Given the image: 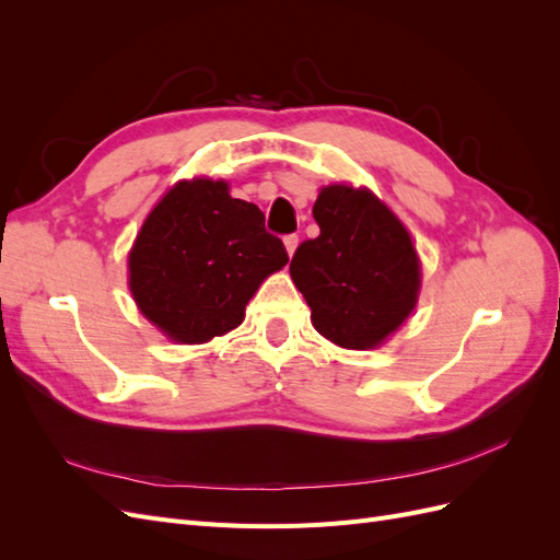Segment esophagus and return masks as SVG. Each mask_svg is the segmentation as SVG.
Segmentation results:
<instances>
[{"mask_svg":"<svg viewBox=\"0 0 560 560\" xmlns=\"http://www.w3.org/2000/svg\"><path fill=\"white\" fill-rule=\"evenodd\" d=\"M296 245H299V235H287V238H284V249H287V254H290V257L296 252Z\"/></svg>","mask_w":560,"mask_h":560,"instance_id":"1","label":"esophagus"}]
</instances>
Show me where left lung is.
<instances>
[{
  "mask_svg": "<svg viewBox=\"0 0 560 560\" xmlns=\"http://www.w3.org/2000/svg\"><path fill=\"white\" fill-rule=\"evenodd\" d=\"M315 241L290 264L311 322L338 348L387 343L418 306L422 266L409 229L366 186L327 184L313 206Z\"/></svg>",
  "mask_w": 560,
  "mask_h": 560,
  "instance_id": "8db88e82",
  "label": "left lung"
}]
</instances>
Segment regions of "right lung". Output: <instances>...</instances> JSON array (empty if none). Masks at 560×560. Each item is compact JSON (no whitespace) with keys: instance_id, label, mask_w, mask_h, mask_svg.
<instances>
[{"instance_id":"1","label":"right lung","mask_w":560,"mask_h":560,"mask_svg":"<svg viewBox=\"0 0 560 560\" xmlns=\"http://www.w3.org/2000/svg\"><path fill=\"white\" fill-rule=\"evenodd\" d=\"M287 261L254 202L233 198L226 179L191 177L161 196L135 235L128 290L165 338L200 346L238 327L249 299Z\"/></svg>"}]
</instances>
